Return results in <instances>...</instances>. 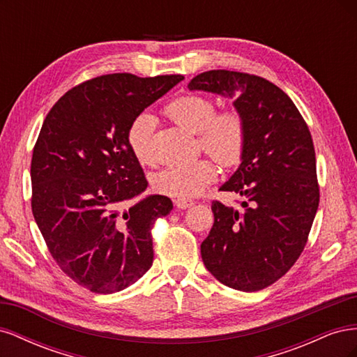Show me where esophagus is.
Returning <instances> with one entry per match:
<instances>
[{"label": "esophagus", "instance_id": "obj_1", "mask_svg": "<svg viewBox=\"0 0 357 357\" xmlns=\"http://www.w3.org/2000/svg\"><path fill=\"white\" fill-rule=\"evenodd\" d=\"M174 204H176V207L180 208V210H186V208H189L193 205V202L190 199H180V198L176 199Z\"/></svg>", "mask_w": 357, "mask_h": 357}]
</instances>
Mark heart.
I'll use <instances>...</instances> for the list:
<instances>
[{"mask_svg": "<svg viewBox=\"0 0 357 357\" xmlns=\"http://www.w3.org/2000/svg\"><path fill=\"white\" fill-rule=\"evenodd\" d=\"M167 114L178 126L199 135V144L222 165L240 162L245 146V125L236 110L215 113L214 102L202 95H183L169 102ZM155 131V119L149 113L138 114L128 128L126 142L132 156L142 165L153 164L150 142ZM218 177V169L207 159L186 165H169L152 177L153 189L172 198L188 199L199 193Z\"/></svg>", "mask_w": 357, "mask_h": 357, "instance_id": "1", "label": "heart"}]
</instances>
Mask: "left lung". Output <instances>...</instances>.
Instances as JSON below:
<instances>
[{
    "label": "left lung",
    "instance_id": "8db88e82",
    "mask_svg": "<svg viewBox=\"0 0 357 357\" xmlns=\"http://www.w3.org/2000/svg\"><path fill=\"white\" fill-rule=\"evenodd\" d=\"M234 100L245 125L241 164L220 190L240 208L214 201L213 228L201 244L205 268L225 286L256 291L283 277L304 250L319 207L316 153L296 105L275 84L228 70L188 84Z\"/></svg>",
    "mask_w": 357,
    "mask_h": 357
}]
</instances>
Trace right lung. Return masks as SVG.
I'll use <instances>...</instances> for the list:
<instances>
[{"instance_id":"right-lung-1","label":"right lung","mask_w":357,"mask_h":357,"mask_svg":"<svg viewBox=\"0 0 357 357\" xmlns=\"http://www.w3.org/2000/svg\"><path fill=\"white\" fill-rule=\"evenodd\" d=\"M183 75L119 73L75 86L43 122L32 152V214L52 257L75 283L114 294L153 264L150 229L172 202L147 189L129 150L134 119Z\"/></svg>"}]
</instances>
